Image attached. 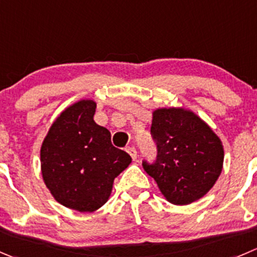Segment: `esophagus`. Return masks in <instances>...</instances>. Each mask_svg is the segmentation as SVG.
I'll return each mask as SVG.
<instances>
[{
  "mask_svg": "<svg viewBox=\"0 0 257 257\" xmlns=\"http://www.w3.org/2000/svg\"><path fill=\"white\" fill-rule=\"evenodd\" d=\"M126 152H128L129 156H131L132 158H133V161H136V159H137V151H136V148H134V147H128V148H126Z\"/></svg>",
  "mask_w": 257,
  "mask_h": 257,
  "instance_id": "esophagus-1",
  "label": "esophagus"
}]
</instances>
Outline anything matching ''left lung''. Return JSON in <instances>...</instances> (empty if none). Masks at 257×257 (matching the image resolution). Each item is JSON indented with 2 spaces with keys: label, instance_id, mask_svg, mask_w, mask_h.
Instances as JSON below:
<instances>
[{
  "label": "left lung",
  "instance_id": "obj_1",
  "mask_svg": "<svg viewBox=\"0 0 257 257\" xmlns=\"http://www.w3.org/2000/svg\"><path fill=\"white\" fill-rule=\"evenodd\" d=\"M151 132L158 147L153 166L143 162L162 195L173 205L198 201L215 186L223 168V144L200 115L183 106L152 111Z\"/></svg>",
  "mask_w": 257,
  "mask_h": 257
}]
</instances>
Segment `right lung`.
Returning a JSON list of instances; mask_svg holds the SVG:
<instances>
[{
	"label": "right lung",
	"instance_id": "1",
	"mask_svg": "<svg viewBox=\"0 0 257 257\" xmlns=\"http://www.w3.org/2000/svg\"><path fill=\"white\" fill-rule=\"evenodd\" d=\"M96 101L81 99L57 115L40 151L41 174L52 197L70 210L94 212L109 200L114 178L132 158L113 147L94 121Z\"/></svg>",
	"mask_w": 257,
	"mask_h": 257
}]
</instances>
